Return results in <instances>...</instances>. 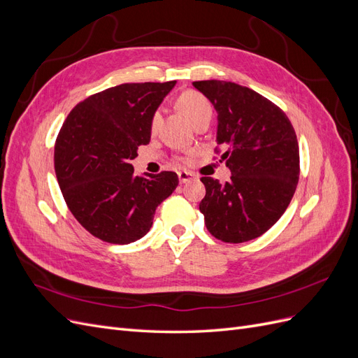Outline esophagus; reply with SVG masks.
<instances>
[{"label":"esophagus","mask_w":358,"mask_h":358,"mask_svg":"<svg viewBox=\"0 0 358 358\" xmlns=\"http://www.w3.org/2000/svg\"><path fill=\"white\" fill-rule=\"evenodd\" d=\"M178 178H179V182H180V183H187V182L192 180L196 176H194L191 171H179V173H178Z\"/></svg>","instance_id":"34e87169"}]
</instances>
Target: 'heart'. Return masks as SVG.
<instances>
[{
    "label": "heart",
    "instance_id": "obj_1",
    "mask_svg": "<svg viewBox=\"0 0 358 358\" xmlns=\"http://www.w3.org/2000/svg\"><path fill=\"white\" fill-rule=\"evenodd\" d=\"M178 107L187 115V117L192 124L199 122L203 117H210L212 116V104L206 99L203 94L199 91H183L178 96ZM161 121V110H155L154 115L150 116V129H157L158 124Z\"/></svg>",
    "mask_w": 358,
    "mask_h": 358
}]
</instances>
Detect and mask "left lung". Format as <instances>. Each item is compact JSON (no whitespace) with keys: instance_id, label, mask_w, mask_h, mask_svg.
Segmentation results:
<instances>
[{"instance_id":"left-lung-1","label":"left lung","mask_w":358,"mask_h":358,"mask_svg":"<svg viewBox=\"0 0 358 358\" xmlns=\"http://www.w3.org/2000/svg\"><path fill=\"white\" fill-rule=\"evenodd\" d=\"M192 85L218 113L216 143L225 149L221 158L231 170L225 183L201 178L204 224L227 243L257 239L276 224L294 196L300 175L294 128L275 103L246 86L225 80Z\"/></svg>"}]
</instances>
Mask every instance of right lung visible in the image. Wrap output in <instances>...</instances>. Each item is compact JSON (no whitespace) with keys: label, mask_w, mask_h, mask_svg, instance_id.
I'll return each instance as SVG.
<instances>
[{"label":"right lung","mask_w":358,"mask_h":358,"mask_svg":"<svg viewBox=\"0 0 358 358\" xmlns=\"http://www.w3.org/2000/svg\"><path fill=\"white\" fill-rule=\"evenodd\" d=\"M176 80L122 83L80 101L55 142V173L70 212L107 243L138 241L158 204L176 189L175 171L136 176L129 164L150 140V116Z\"/></svg>","instance_id":"1"}]
</instances>
